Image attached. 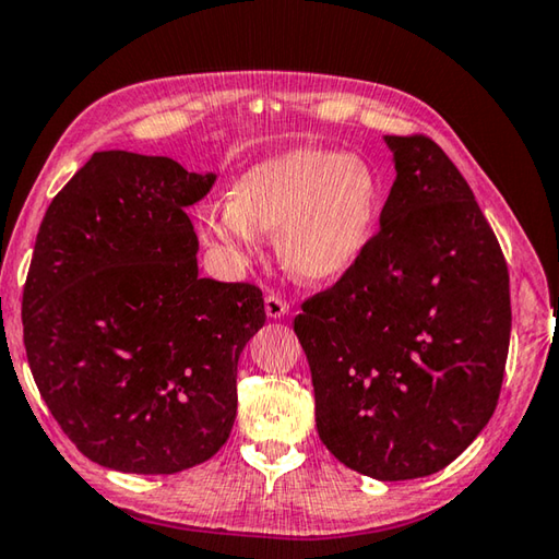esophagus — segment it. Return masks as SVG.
Listing matches in <instances>:
<instances>
[{
    "label": "esophagus",
    "mask_w": 559,
    "mask_h": 559,
    "mask_svg": "<svg viewBox=\"0 0 559 559\" xmlns=\"http://www.w3.org/2000/svg\"><path fill=\"white\" fill-rule=\"evenodd\" d=\"M264 311H267L270 319H280L289 311V301L282 299L280 295H267L264 297Z\"/></svg>",
    "instance_id": "esophagus-1"
}]
</instances>
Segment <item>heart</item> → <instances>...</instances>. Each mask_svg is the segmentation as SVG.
<instances>
[{"label":"heart","mask_w":559,"mask_h":559,"mask_svg":"<svg viewBox=\"0 0 559 559\" xmlns=\"http://www.w3.org/2000/svg\"><path fill=\"white\" fill-rule=\"evenodd\" d=\"M378 213L380 183L364 159L292 150L245 171L230 201L205 203L199 235L225 258L248 262L260 252V233H277L295 277L334 282L366 252Z\"/></svg>","instance_id":"b5f03b06"}]
</instances>
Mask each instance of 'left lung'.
Returning <instances> with one entry per match:
<instances>
[{"instance_id": "8db88e82", "label": "left lung", "mask_w": 559, "mask_h": 559, "mask_svg": "<svg viewBox=\"0 0 559 559\" xmlns=\"http://www.w3.org/2000/svg\"><path fill=\"white\" fill-rule=\"evenodd\" d=\"M397 179L380 230L295 331L321 442L378 481L452 464L491 419L511 344L501 245L442 146L385 136Z\"/></svg>"}]
</instances>
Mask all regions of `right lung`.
<instances>
[{
  "label": "right lung",
  "instance_id": "add662e5",
  "mask_svg": "<svg viewBox=\"0 0 559 559\" xmlns=\"http://www.w3.org/2000/svg\"><path fill=\"white\" fill-rule=\"evenodd\" d=\"M213 181L169 156L95 152L38 228L28 368L78 452L115 472H183L230 437L238 358L267 317L260 287L199 277L186 209Z\"/></svg>",
  "mask_w": 559,
  "mask_h": 559
}]
</instances>
